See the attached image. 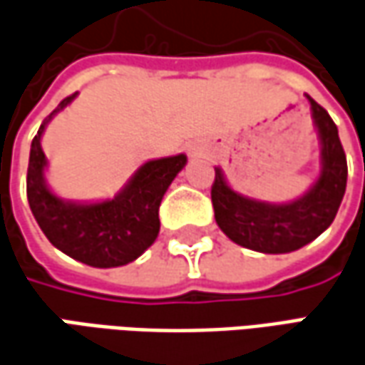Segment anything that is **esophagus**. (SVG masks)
Here are the masks:
<instances>
[{
  "label": "esophagus",
  "instance_id": "34e87169",
  "mask_svg": "<svg viewBox=\"0 0 365 365\" xmlns=\"http://www.w3.org/2000/svg\"><path fill=\"white\" fill-rule=\"evenodd\" d=\"M192 153H195V150H192Z\"/></svg>",
  "mask_w": 365,
  "mask_h": 365
}]
</instances>
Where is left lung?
I'll return each mask as SVG.
<instances>
[{"label":"left lung","mask_w":365,"mask_h":365,"mask_svg":"<svg viewBox=\"0 0 365 365\" xmlns=\"http://www.w3.org/2000/svg\"><path fill=\"white\" fill-rule=\"evenodd\" d=\"M319 141V173L296 200L264 202L235 192L215 168L212 187L215 222L234 244L259 254H289L328 230L346 193L348 163L329 113L306 93Z\"/></svg>","instance_id":"8db88e82"}]
</instances>
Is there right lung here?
Masks as SVG:
<instances>
[{"label": "right lung", "instance_id": "obj_1", "mask_svg": "<svg viewBox=\"0 0 365 365\" xmlns=\"http://www.w3.org/2000/svg\"><path fill=\"white\" fill-rule=\"evenodd\" d=\"M78 93L59 101L39 125L29 150L27 202L37 225L53 247L91 267H120L138 259L160 234V203L170 183L187 163L185 153L148 160L113 197L66 200L47 183L41 138L49 121Z\"/></svg>", "mask_w": 365, "mask_h": 365}]
</instances>
